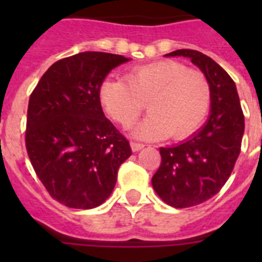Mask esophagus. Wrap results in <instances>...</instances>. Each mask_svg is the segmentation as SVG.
Segmentation results:
<instances>
[{"label":"esophagus","mask_w":262,"mask_h":262,"mask_svg":"<svg viewBox=\"0 0 262 262\" xmlns=\"http://www.w3.org/2000/svg\"><path fill=\"white\" fill-rule=\"evenodd\" d=\"M130 147H132V151H133V152H137V151H140V149H143V148H144V144L136 143V141H132V143H130Z\"/></svg>","instance_id":"34e87169"}]
</instances>
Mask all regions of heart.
Returning a JSON list of instances; mask_svg holds the SVG:
<instances>
[{"label": "heart", "instance_id": "b5f03b06", "mask_svg": "<svg viewBox=\"0 0 262 262\" xmlns=\"http://www.w3.org/2000/svg\"><path fill=\"white\" fill-rule=\"evenodd\" d=\"M98 99L103 111L123 127L135 122L147 102L151 114L133 129V135L183 140L207 119L211 87L201 72L166 59L132 68L123 80H103Z\"/></svg>", "mask_w": 262, "mask_h": 262}]
</instances>
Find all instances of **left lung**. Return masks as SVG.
<instances>
[{"label":"left lung","instance_id":"obj_1","mask_svg":"<svg viewBox=\"0 0 262 262\" xmlns=\"http://www.w3.org/2000/svg\"><path fill=\"white\" fill-rule=\"evenodd\" d=\"M186 57L201 69L211 87V115L186 141L160 148L152 186L164 203L189 208L207 201L230 178L241 152L245 117L234 80L211 57L182 49L166 57Z\"/></svg>","mask_w":262,"mask_h":262}]
</instances>
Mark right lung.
Listing matches in <instances>:
<instances>
[{
	"mask_svg": "<svg viewBox=\"0 0 262 262\" xmlns=\"http://www.w3.org/2000/svg\"><path fill=\"white\" fill-rule=\"evenodd\" d=\"M123 55L84 51L54 62L32 91L26 147L49 194L69 208L91 209L108 199L130 144L103 114L99 85Z\"/></svg>",
	"mask_w": 262,
	"mask_h": 262,
	"instance_id": "obj_1",
	"label": "right lung"
}]
</instances>
